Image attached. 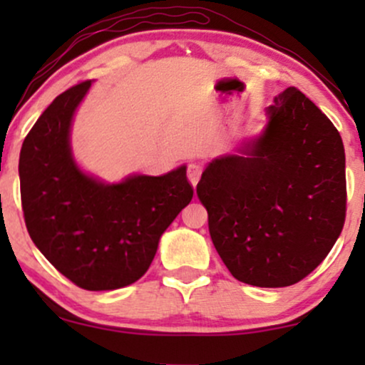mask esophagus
<instances>
[{
	"label": "esophagus",
	"instance_id": "1",
	"mask_svg": "<svg viewBox=\"0 0 365 365\" xmlns=\"http://www.w3.org/2000/svg\"><path fill=\"white\" fill-rule=\"evenodd\" d=\"M200 175H202V165L199 161H192L188 163V168H187V177L188 182L192 183V187H195L199 183Z\"/></svg>",
	"mask_w": 365,
	"mask_h": 365
}]
</instances>
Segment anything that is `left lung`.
<instances>
[{
    "mask_svg": "<svg viewBox=\"0 0 365 365\" xmlns=\"http://www.w3.org/2000/svg\"><path fill=\"white\" fill-rule=\"evenodd\" d=\"M209 233L238 282L282 288L312 273L345 223V149L311 99L288 87L235 154L215 158L197 183Z\"/></svg>",
    "mask_w": 365,
    "mask_h": 365,
    "instance_id": "8db88e82",
    "label": "left lung"
}]
</instances>
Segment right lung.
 I'll return each instance as SVG.
<instances>
[{"instance_id":"right-lung-1","label":"right lung","mask_w":365,"mask_h":365,"mask_svg":"<svg viewBox=\"0 0 365 365\" xmlns=\"http://www.w3.org/2000/svg\"><path fill=\"white\" fill-rule=\"evenodd\" d=\"M92 86L65 91L39 116L20 150L19 175L29 235L63 276L91 292L135 283L159 240L192 200L187 165L159 177L120 182L87 173L72 149V123Z\"/></svg>"}]
</instances>
